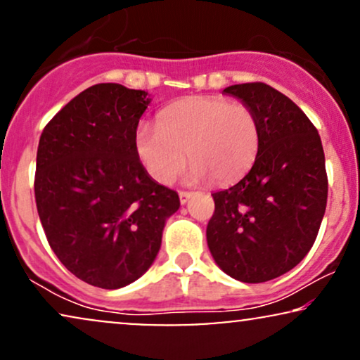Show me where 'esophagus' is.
I'll list each match as a JSON object with an SVG mask.
<instances>
[{"mask_svg":"<svg viewBox=\"0 0 360 360\" xmlns=\"http://www.w3.org/2000/svg\"><path fill=\"white\" fill-rule=\"evenodd\" d=\"M192 192H179V197H180V203L181 205H185L190 200V197H192Z\"/></svg>","mask_w":360,"mask_h":360,"instance_id":"esophagus-1","label":"esophagus"}]
</instances>
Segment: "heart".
Returning a JSON list of instances; mask_svg holds the SVG:
<instances>
[{"label": "heart", "instance_id": "b5f03b06", "mask_svg": "<svg viewBox=\"0 0 360 360\" xmlns=\"http://www.w3.org/2000/svg\"><path fill=\"white\" fill-rule=\"evenodd\" d=\"M260 122L250 106L221 96H190L165 106L157 127L139 125L136 157L158 184H170L187 157L188 181L230 184L250 170L260 150Z\"/></svg>", "mask_w": 360, "mask_h": 360}]
</instances>
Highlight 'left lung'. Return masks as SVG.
Masks as SVG:
<instances>
[{
    "mask_svg": "<svg viewBox=\"0 0 360 360\" xmlns=\"http://www.w3.org/2000/svg\"><path fill=\"white\" fill-rule=\"evenodd\" d=\"M224 93L254 110L262 140L250 172L212 193L207 243L232 278L267 282L294 269L317 238L329 190L322 141L307 115L265 83L232 85Z\"/></svg>",
    "mask_w": 360,
    "mask_h": 360,
    "instance_id": "1",
    "label": "left lung"
}]
</instances>
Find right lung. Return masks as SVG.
<instances>
[{"label": "right lung", "instance_id": "right-lung-1", "mask_svg": "<svg viewBox=\"0 0 360 360\" xmlns=\"http://www.w3.org/2000/svg\"><path fill=\"white\" fill-rule=\"evenodd\" d=\"M152 98L118 83L86 88L39 136L34 198L51 250L83 282L120 288L141 277L162 245L179 193L155 181L133 136Z\"/></svg>", "mask_w": 360, "mask_h": 360}]
</instances>
